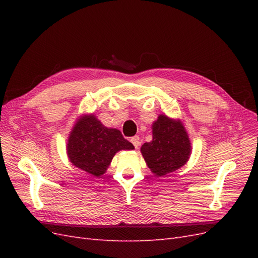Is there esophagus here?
<instances>
[{
  "instance_id": "obj_1",
  "label": "esophagus",
  "mask_w": 258,
  "mask_h": 258,
  "mask_svg": "<svg viewBox=\"0 0 258 258\" xmlns=\"http://www.w3.org/2000/svg\"><path fill=\"white\" fill-rule=\"evenodd\" d=\"M131 143L135 145V147L136 148H139V146H140V144H141V141H140V138L138 137V136H136V137H134V138H131Z\"/></svg>"
}]
</instances>
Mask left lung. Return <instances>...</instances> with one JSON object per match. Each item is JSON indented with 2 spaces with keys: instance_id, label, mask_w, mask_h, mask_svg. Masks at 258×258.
<instances>
[{
  "instance_id": "obj_1",
  "label": "left lung",
  "mask_w": 258,
  "mask_h": 258,
  "mask_svg": "<svg viewBox=\"0 0 258 258\" xmlns=\"http://www.w3.org/2000/svg\"><path fill=\"white\" fill-rule=\"evenodd\" d=\"M152 132L153 140L141 146V153L156 176L174 172L188 161L191 143L181 120L160 114L152 124Z\"/></svg>"
}]
</instances>
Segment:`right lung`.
Wrapping results in <instances>:
<instances>
[{
	"mask_svg": "<svg viewBox=\"0 0 258 258\" xmlns=\"http://www.w3.org/2000/svg\"><path fill=\"white\" fill-rule=\"evenodd\" d=\"M131 150L135 146L118 129L105 127L95 114H83L76 119L67 143L70 162L95 176L106 172L117 152Z\"/></svg>",
	"mask_w": 258,
	"mask_h": 258,
	"instance_id": "1",
	"label": "right lung"
}]
</instances>
